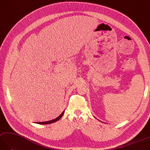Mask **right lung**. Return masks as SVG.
<instances>
[{"label": "right lung", "mask_w": 150, "mask_h": 150, "mask_svg": "<svg viewBox=\"0 0 150 150\" xmlns=\"http://www.w3.org/2000/svg\"><path fill=\"white\" fill-rule=\"evenodd\" d=\"M64 113V110L60 115H59V116L57 117H56L54 120H52L48 121H45V122H38V123L36 122V123H38V124H41V125H46V124L47 125V124H51V123H53L54 122H56V121H57L59 119H61V118L62 117V116H63Z\"/></svg>", "instance_id": "obj_1"}]
</instances>
